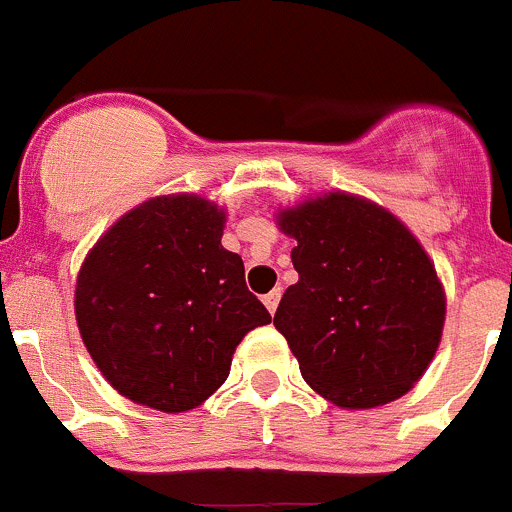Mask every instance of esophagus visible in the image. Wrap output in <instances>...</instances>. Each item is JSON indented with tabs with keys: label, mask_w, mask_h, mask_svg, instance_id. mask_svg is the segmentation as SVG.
Instances as JSON below:
<instances>
[{
	"label": "esophagus",
	"mask_w": 512,
	"mask_h": 512,
	"mask_svg": "<svg viewBox=\"0 0 512 512\" xmlns=\"http://www.w3.org/2000/svg\"><path fill=\"white\" fill-rule=\"evenodd\" d=\"M279 297H282V292H279V289H271L269 295H264V305H266V310L271 312V315H274V312H277V307H279Z\"/></svg>",
	"instance_id": "obj_1"
}]
</instances>
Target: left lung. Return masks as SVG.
Returning <instances> with one entry per match:
<instances>
[{"label":"left lung","mask_w":512,"mask_h":512,"mask_svg":"<svg viewBox=\"0 0 512 512\" xmlns=\"http://www.w3.org/2000/svg\"><path fill=\"white\" fill-rule=\"evenodd\" d=\"M274 217L297 241L300 279L284 292L274 325L302 379L343 410L408 395L446 320V292L418 238L387 207L341 189Z\"/></svg>","instance_id":"1"}]
</instances>
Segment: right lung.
I'll use <instances>...</instances> for the list:
<instances>
[{
	"instance_id": "right-lung-1",
	"label": "right lung",
	"mask_w": 512,
	"mask_h": 512,
	"mask_svg": "<svg viewBox=\"0 0 512 512\" xmlns=\"http://www.w3.org/2000/svg\"><path fill=\"white\" fill-rule=\"evenodd\" d=\"M225 207L158 194L117 217L81 261V341L122 397L187 413L228 379L235 348L271 315L223 248Z\"/></svg>"
}]
</instances>
